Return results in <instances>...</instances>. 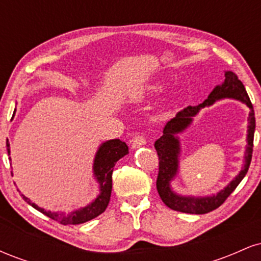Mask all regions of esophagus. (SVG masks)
Instances as JSON below:
<instances>
[{"label":"esophagus","mask_w":261,"mask_h":261,"mask_svg":"<svg viewBox=\"0 0 261 261\" xmlns=\"http://www.w3.org/2000/svg\"><path fill=\"white\" fill-rule=\"evenodd\" d=\"M146 145V137L143 135H137L133 140V148H139L141 146Z\"/></svg>","instance_id":"34e87169"}]
</instances>
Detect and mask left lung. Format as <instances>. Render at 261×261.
<instances>
[{
  "label": "left lung",
  "mask_w": 261,
  "mask_h": 261,
  "mask_svg": "<svg viewBox=\"0 0 261 261\" xmlns=\"http://www.w3.org/2000/svg\"><path fill=\"white\" fill-rule=\"evenodd\" d=\"M224 82L222 86H217L207 97L203 103L199 106H189L180 112L176 113L175 118L170 119L163 128V135L154 142V148L157 151L158 161V176H157V190L160 194L162 201L166 203L169 208L175 211L185 212V214L202 215L214 211L220 207L230 194L238 187L239 182L247 174L249 169L251 154H253V143H254V131H255V116H254L253 104L249 99L247 91H245L243 83L238 80V76L232 71L224 72ZM222 97H234L242 100L250 107V126L248 127V146L246 152V164L241 173L221 191L217 196L208 198H185L176 196L170 189L169 182L174 177L177 171V155H178V140L176 134L184 130L192 120V116L198 112L201 107L211 105L215 101Z\"/></svg>",
  "instance_id": "left-lung-1"
}]
</instances>
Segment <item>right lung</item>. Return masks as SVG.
<instances>
[{
  "mask_svg": "<svg viewBox=\"0 0 261 261\" xmlns=\"http://www.w3.org/2000/svg\"><path fill=\"white\" fill-rule=\"evenodd\" d=\"M6 146H7L8 154H10V143H8V140L6 142ZM127 153V145L119 139L107 141V142H104L100 146L97 154H95L94 166H93L95 178H97L98 182L100 184V194L94 201L89 203L86 207L77 210V211L71 212L68 215H65L59 214V212L45 211L44 208L39 207L35 203H33L24 195H22L23 199L29 205H32L33 207L40 211L41 214L46 215L47 217H50L54 221H58L61 224H80L85 223L87 221H91L93 218L99 216L100 214H103L108 207V205H109L110 195H112V174L114 166H115L116 162L120 160L121 157H124Z\"/></svg>",
  "mask_w": 261,
  "mask_h": 261,
  "instance_id": "obj_1",
  "label": "right lung"
}]
</instances>
